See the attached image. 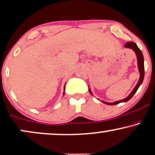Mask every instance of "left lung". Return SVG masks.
I'll list each match as a JSON object with an SVG mask.
<instances>
[{
    "label": "left lung",
    "instance_id": "left-lung-1",
    "mask_svg": "<svg viewBox=\"0 0 155 155\" xmlns=\"http://www.w3.org/2000/svg\"><path fill=\"white\" fill-rule=\"evenodd\" d=\"M124 47L127 48H130V49H132L134 51L135 54H136L137 56V66H138V70L139 72H140V79H139V81L137 84V85L135 86V87L134 88V89L132 90V92L129 94L128 97H127L125 99H121V100L119 101H114V102H107V101H102L104 104H108V105H115V104H118L121 103V102H127V101H129L130 99L132 98L136 91H137V89H139V87H140L141 84H142L143 80H144V56H143V54L142 51L140 48H138V46H137V44L134 42H127V44H124ZM89 91L90 92L91 95H93L92 92L91 91V89L89 88Z\"/></svg>",
    "mask_w": 155,
    "mask_h": 155
}]
</instances>
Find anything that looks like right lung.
I'll use <instances>...</instances> for the list:
<instances>
[{
	"label": "right lung",
	"instance_id": "right-lung-1",
	"mask_svg": "<svg viewBox=\"0 0 155 155\" xmlns=\"http://www.w3.org/2000/svg\"><path fill=\"white\" fill-rule=\"evenodd\" d=\"M64 91H65V85H64Z\"/></svg>",
	"mask_w": 155,
	"mask_h": 155
}]
</instances>
